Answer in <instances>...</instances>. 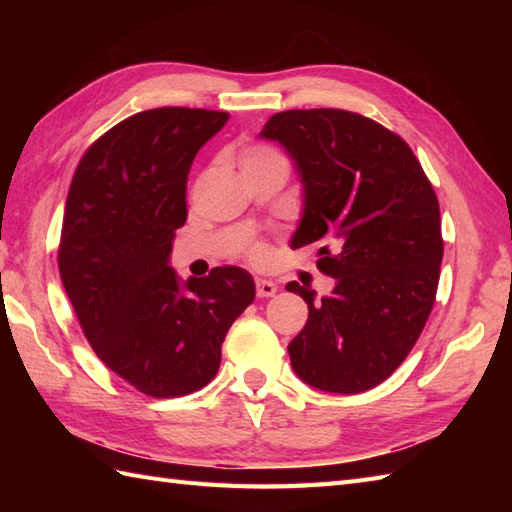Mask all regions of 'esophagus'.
Here are the masks:
<instances>
[{
	"label": "esophagus",
	"mask_w": 512,
	"mask_h": 512,
	"mask_svg": "<svg viewBox=\"0 0 512 512\" xmlns=\"http://www.w3.org/2000/svg\"><path fill=\"white\" fill-rule=\"evenodd\" d=\"M255 288H257V297H259V299L273 297L275 292H277V284H275V281H268V279H257V281H255Z\"/></svg>",
	"instance_id": "esophagus-1"
}]
</instances>
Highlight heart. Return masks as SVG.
<instances>
[{"label": "heart", "mask_w": 512, "mask_h": 512, "mask_svg": "<svg viewBox=\"0 0 512 512\" xmlns=\"http://www.w3.org/2000/svg\"><path fill=\"white\" fill-rule=\"evenodd\" d=\"M273 160H284V156H281L273 147H266V145H246L242 149V154H239V165H242V171L250 167L266 165V162H273ZM262 257H264L262 244H255L250 248V259H262Z\"/></svg>", "instance_id": "heart-1"}]
</instances>
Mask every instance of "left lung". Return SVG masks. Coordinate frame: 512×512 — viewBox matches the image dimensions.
Returning <instances> with one entry per match:
<instances>
[{"label":"left lung","mask_w":512,"mask_h":512,"mask_svg":"<svg viewBox=\"0 0 512 512\" xmlns=\"http://www.w3.org/2000/svg\"><path fill=\"white\" fill-rule=\"evenodd\" d=\"M262 136L295 158L306 211L292 248L319 246L330 297L297 281L308 323L290 341L292 369L308 385L361 394L405 361L436 301L444 253L440 204L411 147L347 110H288Z\"/></svg>","instance_id":"1"}]
</instances>
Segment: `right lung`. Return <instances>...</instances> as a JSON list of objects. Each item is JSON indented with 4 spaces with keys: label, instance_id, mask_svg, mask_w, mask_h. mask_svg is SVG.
<instances>
[{
    "label": "right lung",
    "instance_id": "obj_1",
    "mask_svg": "<svg viewBox=\"0 0 512 512\" xmlns=\"http://www.w3.org/2000/svg\"><path fill=\"white\" fill-rule=\"evenodd\" d=\"M226 112L156 107L96 138L76 165L57 262L96 356L151 398L209 385L233 321L255 299L244 268L217 266L184 288L169 266L187 222V176Z\"/></svg>",
    "mask_w": 512,
    "mask_h": 512
}]
</instances>
